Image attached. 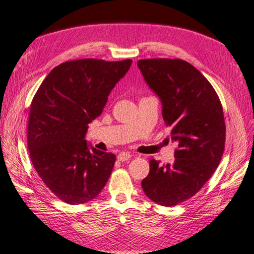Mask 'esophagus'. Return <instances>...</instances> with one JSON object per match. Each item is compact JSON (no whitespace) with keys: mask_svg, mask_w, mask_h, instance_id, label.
<instances>
[{"mask_svg":"<svg viewBox=\"0 0 254 254\" xmlns=\"http://www.w3.org/2000/svg\"><path fill=\"white\" fill-rule=\"evenodd\" d=\"M132 156L130 153H127V152H121L118 156V159L120 161H127V160H128V159H130Z\"/></svg>","mask_w":254,"mask_h":254,"instance_id":"obj_1","label":"esophagus"}]
</instances>
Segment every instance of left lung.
<instances>
[{
  "label": "left lung",
  "instance_id": "8db88e82",
  "mask_svg": "<svg viewBox=\"0 0 254 254\" xmlns=\"http://www.w3.org/2000/svg\"><path fill=\"white\" fill-rule=\"evenodd\" d=\"M137 67L162 104V118L178 143L175 160H150L141 186L150 199L175 206L199 191L220 165L225 121L220 98L198 69L182 59H141Z\"/></svg>",
  "mask_w": 254,
  "mask_h": 254
}]
</instances>
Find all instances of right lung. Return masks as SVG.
I'll use <instances>...</instances> for the list:
<instances>
[{
  "instance_id": "right-lung-1",
  "label": "right lung",
  "mask_w": 254,
  "mask_h": 254,
  "mask_svg": "<svg viewBox=\"0 0 254 254\" xmlns=\"http://www.w3.org/2000/svg\"><path fill=\"white\" fill-rule=\"evenodd\" d=\"M131 64V59L93 58L63 63L33 97L28 122L30 158L49 190L67 204L95 198L110 178L117 157L91 147L85 135Z\"/></svg>"
}]
</instances>
